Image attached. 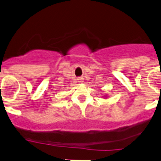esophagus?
I'll return each mask as SVG.
<instances>
[{"label":"esophagus","instance_id":"esophagus-1","mask_svg":"<svg viewBox=\"0 0 161 161\" xmlns=\"http://www.w3.org/2000/svg\"><path fill=\"white\" fill-rule=\"evenodd\" d=\"M78 80H79V82H83V79H82V78H79V79H78Z\"/></svg>","mask_w":161,"mask_h":161}]
</instances>
